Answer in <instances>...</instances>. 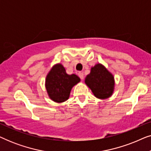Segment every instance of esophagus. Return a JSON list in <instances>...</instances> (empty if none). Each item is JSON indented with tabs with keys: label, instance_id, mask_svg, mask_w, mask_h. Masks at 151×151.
<instances>
[{
	"label": "esophagus",
	"instance_id": "34e87169",
	"mask_svg": "<svg viewBox=\"0 0 151 151\" xmlns=\"http://www.w3.org/2000/svg\"><path fill=\"white\" fill-rule=\"evenodd\" d=\"M78 76H79V77L80 78V79H81V80L84 79V73H83V72H79V73H78Z\"/></svg>",
	"mask_w": 151,
	"mask_h": 151
}]
</instances>
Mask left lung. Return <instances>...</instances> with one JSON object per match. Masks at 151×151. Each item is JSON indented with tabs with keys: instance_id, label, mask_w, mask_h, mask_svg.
<instances>
[{
	"instance_id": "8db88e82",
	"label": "left lung",
	"mask_w": 151,
	"mask_h": 151,
	"mask_svg": "<svg viewBox=\"0 0 151 151\" xmlns=\"http://www.w3.org/2000/svg\"><path fill=\"white\" fill-rule=\"evenodd\" d=\"M84 82L95 97L101 100L110 98L114 91V76L100 63L91 68L90 73L86 76Z\"/></svg>"
}]
</instances>
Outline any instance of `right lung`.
<instances>
[{
    "instance_id": "obj_1",
    "label": "right lung",
    "mask_w": 151,
    "mask_h": 151,
    "mask_svg": "<svg viewBox=\"0 0 151 151\" xmlns=\"http://www.w3.org/2000/svg\"><path fill=\"white\" fill-rule=\"evenodd\" d=\"M80 82L76 74L69 75L60 63L55 64L46 76L45 88L49 98L53 102L62 103L69 98L73 86Z\"/></svg>"
}]
</instances>
